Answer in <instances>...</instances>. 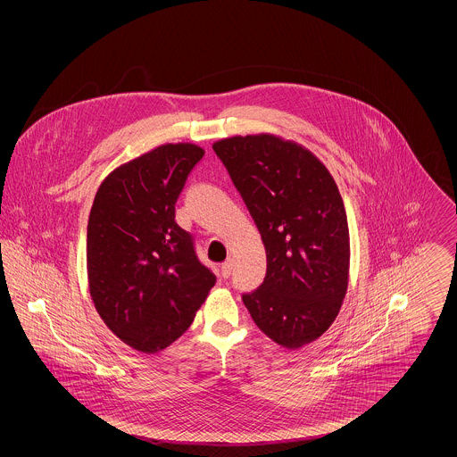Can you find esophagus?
<instances>
[{
    "label": "esophagus",
    "instance_id": "esophagus-1",
    "mask_svg": "<svg viewBox=\"0 0 457 457\" xmlns=\"http://www.w3.org/2000/svg\"><path fill=\"white\" fill-rule=\"evenodd\" d=\"M231 272H233V261L228 259V261L220 265V278H222V279H228V278L231 276Z\"/></svg>",
    "mask_w": 457,
    "mask_h": 457
}]
</instances>
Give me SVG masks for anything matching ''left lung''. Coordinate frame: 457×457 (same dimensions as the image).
I'll list each match as a JSON object with an SVG mask.
<instances>
[{
    "mask_svg": "<svg viewBox=\"0 0 457 457\" xmlns=\"http://www.w3.org/2000/svg\"><path fill=\"white\" fill-rule=\"evenodd\" d=\"M255 220L267 253L263 283L241 300L253 322L284 348L322 336L348 289L346 209L326 166L272 135L212 145Z\"/></svg>",
    "mask_w": 457,
    "mask_h": 457,
    "instance_id": "left-lung-1",
    "label": "left lung"
}]
</instances>
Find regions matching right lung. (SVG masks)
<instances>
[{
  "mask_svg": "<svg viewBox=\"0 0 457 457\" xmlns=\"http://www.w3.org/2000/svg\"><path fill=\"white\" fill-rule=\"evenodd\" d=\"M204 151L168 144L133 159L99 187L87 224L90 296L104 324L142 353L168 348L195 319L216 274L174 205Z\"/></svg>",
  "mask_w": 457,
  "mask_h": 457,
  "instance_id": "add662e5",
  "label": "right lung"
}]
</instances>
